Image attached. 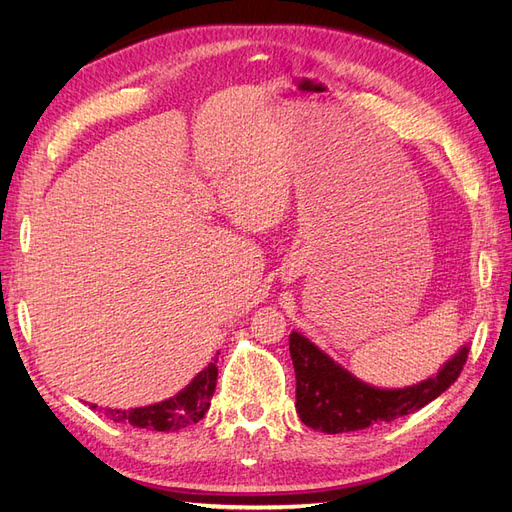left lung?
<instances>
[{
	"instance_id": "obj_1",
	"label": "left lung",
	"mask_w": 512,
	"mask_h": 512,
	"mask_svg": "<svg viewBox=\"0 0 512 512\" xmlns=\"http://www.w3.org/2000/svg\"><path fill=\"white\" fill-rule=\"evenodd\" d=\"M468 352L470 346L463 344L433 378L406 389H378L354 378L305 335L292 331L290 356L297 374V412L307 427L324 433H344L376 423H391L399 416L421 410L442 395L459 378Z\"/></svg>"
}]
</instances>
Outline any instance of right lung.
Wrapping results in <instances>:
<instances>
[{
	"instance_id": "right-lung-1",
	"label": "right lung",
	"mask_w": 512,
	"mask_h": 512,
	"mask_svg": "<svg viewBox=\"0 0 512 512\" xmlns=\"http://www.w3.org/2000/svg\"><path fill=\"white\" fill-rule=\"evenodd\" d=\"M215 363L218 361L209 363L175 397L164 399L160 404L132 408V410L104 408V416L113 423H123V425H132L141 429H156V431H177L181 427L194 425L205 416V412L211 406L215 382H218V367H215ZM91 408L96 410L98 406L91 404Z\"/></svg>"
}]
</instances>
